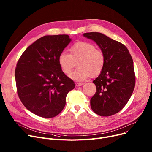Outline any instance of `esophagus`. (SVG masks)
Listing matches in <instances>:
<instances>
[{
  "mask_svg": "<svg viewBox=\"0 0 152 152\" xmlns=\"http://www.w3.org/2000/svg\"><path fill=\"white\" fill-rule=\"evenodd\" d=\"M84 83H77L76 84V86L77 87H79V86H81L84 85Z\"/></svg>",
  "mask_w": 152,
  "mask_h": 152,
  "instance_id": "34e87169",
  "label": "esophagus"
}]
</instances>
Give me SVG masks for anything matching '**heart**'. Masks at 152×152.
<instances>
[{
  "label": "heart",
  "mask_w": 152,
  "mask_h": 152,
  "mask_svg": "<svg viewBox=\"0 0 152 152\" xmlns=\"http://www.w3.org/2000/svg\"><path fill=\"white\" fill-rule=\"evenodd\" d=\"M70 54L63 51L58 56V61L61 71L69 75L77 63L78 69L69 75L70 78L76 81L86 80L91 76L99 75L105 64L103 52L96 49V46L87 42H77L72 45Z\"/></svg>",
  "instance_id": "1"
}]
</instances>
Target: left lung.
Masks as SVG:
<instances>
[{
	"label": "left lung",
	"instance_id": "obj_1",
	"mask_svg": "<svg viewBox=\"0 0 152 152\" xmlns=\"http://www.w3.org/2000/svg\"><path fill=\"white\" fill-rule=\"evenodd\" d=\"M83 36L94 41L105 56L103 70L93 81L96 92L91 99V109L100 116L113 115L124 108L134 91L132 58L124 45L101 33H86Z\"/></svg>",
	"mask_w": 152,
	"mask_h": 152
}]
</instances>
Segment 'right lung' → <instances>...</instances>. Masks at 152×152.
Masks as SVG:
<instances>
[{"mask_svg":"<svg viewBox=\"0 0 152 152\" xmlns=\"http://www.w3.org/2000/svg\"><path fill=\"white\" fill-rule=\"evenodd\" d=\"M71 41L67 35H47L25 50L17 64V93L34 114L51 118L60 114L75 84L61 71L58 56Z\"/></svg>","mask_w":152,"mask_h":152,"instance_id":"1","label":"right lung"}]
</instances>
